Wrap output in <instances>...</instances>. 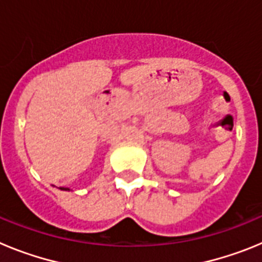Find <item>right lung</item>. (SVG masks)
Here are the masks:
<instances>
[{
  "label": "right lung",
  "instance_id": "right-lung-1",
  "mask_svg": "<svg viewBox=\"0 0 262 262\" xmlns=\"http://www.w3.org/2000/svg\"><path fill=\"white\" fill-rule=\"evenodd\" d=\"M61 190H71V189H68V187H61Z\"/></svg>",
  "mask_w": 262,
  "mask_h": 262
}]
</instances>
